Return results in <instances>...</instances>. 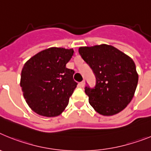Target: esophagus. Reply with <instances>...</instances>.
Here are the masks:
<instances>
[{
  "instance_id": "esophagus-1",
  "label": "esophagus",
  "mask_w": 151,
  "mask_h": 151,
  "mask_svg": "<svg viewBox=\"0 0 151 151\" xmlns=\"http://www.w3.org/2000/svg\"><path fill=\"white\" fill-rule=\"evenodd\" d=\"M80 86H81V87H84V86H85V81H82V82H80Z\"/></svg>"
}]
</instances>
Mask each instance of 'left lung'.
Instances as JSON below:
<instances>
[{
	"instance_id": "obj_1",
	"label": "left lung",
	"mask_w": 151,
	"mask_h": 151,
	"mask_svg": "<svg viewBox=\"0 0 151 151\" xmlns=\"http://www.w3.org/2000/svg\"><path fill=\"white\" fill-rule=\"evenodd\" d=\"M82 59L96 76L94 88L85 87L89 104L103 116H113L123 110L134 97L138 74L133 60L112 45L81 47Z\"/></svg>"
}]
</instances>
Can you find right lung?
Returning <instances> with one entry per match:
<instances>
[{"instance_id":"obj_1","label":"right lung","mask_w":151,"mask_h":151,"mask_svg":"<svg viewBox=\"0 0 151 151\" xmlns=\"http://www.w3.org/2000/svg\"><path fill=\"white\" fill-rule=\"evenodd\" d=\"M73 49L50 47L41 50L24 64L20 86L29 107L47 117L60 115L76 88L74 70L66 65Z\"/></svg>"}]
</instances>
